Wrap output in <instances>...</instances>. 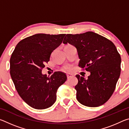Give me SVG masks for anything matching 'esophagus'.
Returning <instances> with one entry per match:
<instances>
[{"instance_id":"esophagus-1","label":"esophagus","mask_w":129,"mask_h":129,"mask_svg":"<svg viewBox=\"0 0 129 129\" xmlns=\"http://www.w3.org/2000/svg\"><path fill=\"white\" fill-rule=\"evenodd\" d=\"M67 76L68 79H69L70 78H71L72 77L73 75H71V74H67Z\"/></svg>"}]
</instances>
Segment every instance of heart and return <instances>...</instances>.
I'll return each mask as SVG.
<instances>
[{
  "label": "heart",
  "mask_w": 129,
  "mask_h": 129,
  "mask_svg": "<svg viewBox=\"0 0 129 129\" xmlns=\"http://www.w3.org/2000/svg\"><path fill=\"white\" fill-rule=\"evenodd\" d=\"M67 46H70V45H68ZM64 69L65 70V71L67 72H71L72 70V68L71 66V65H67L64 67Z\"/></svg>",
  "instance_id": "obj_1"
}]
</instances>
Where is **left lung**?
I'll list each match as a JSON object with an SVG mask.
<instances>
[{"label":"left lung","instance_id":"1","mask_svg":"<svg viewBox=\"0 0 129 129\" xmlns=\"http://www.w3.org/2000/svg\"><path fill=\"white\" fill-rule=\"evenodd\" d=\"M77 50L78 66L90 72L88 78L77 75L76 97L80 104L98 107L110 99L121 73V58L115 45L105 37L93 32L67 34L63 41Z\"/></svg>","mask_w":129,"mask_h":129}]
</instances>
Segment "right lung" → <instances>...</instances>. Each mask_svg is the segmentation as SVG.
<instances>
[{"instance_id": "obj_1", "label": "right lung", "mask_w": 129, "mask_h": 129, "mask_svg": "<svg viewBox=\"0 0 129 129\" xmlns=\"http://www.w3.org/2000/svg\"><path fill=\"white\" fill-rule=\"evenodd\" d=\"M65 34H38L17 44L10 58V75L17 93L28 105L36 109L51 107L58 88L67 80L65 73L43 75L52 52L62 43Z\"/></svg>"}]
</instances>
